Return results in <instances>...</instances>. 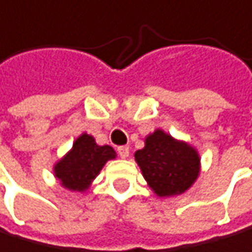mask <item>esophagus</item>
<instances>
[{
	"instance_id": "obj_1",
	"label": "esophagus",
	"mask_w": 252,
	"mask_h": 252,
	"mask_svg": "<svg viewBox=\"0 0 252 252\" xmlns=\"http://www.w3.org/2000/svg\"><path fill=\"white\" fill-rule=\"evenodd\" d=\"M117 152H118V156L122 158H126L129 156V146H118Z\"/></svg>"
}]
</instances>
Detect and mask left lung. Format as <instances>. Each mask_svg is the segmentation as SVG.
I'll return each mask as SVG.
<instances>
[{
    "label": "left lung",
    "mask_w": 252,
    "mask_h": 252,
    "mask_svg": "<svg viewBox=\"0 0 252 252\" xmlns=\"http://www.w3.org/2000/svg\"><path fill=\"white\" fill-rule=\"evenodd\" d=\"M135 161L148 185L160 197L185 192L198 175L200 158L194 148L157 129L135 152Z\"/></svg>",
    "instance_id": "1"
}]
</instances>
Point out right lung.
<instances>
[{
  "label": "right lung",
  "instance_id": "obj_1",
  "mask_svg": "<svg viewBox=\"0 0 252 252\" xmlns=\"http://www.w3.org/2000/svg\"><path fill=\"white\" fill-rule=\"evenodd\" d=\"M111 158H115V151L111 146H98L94 137L83 134L67 156L55 164V175L67 189L84 191Z\"/></svg>",
  "mask_w": 252,
  "mask_h": 252
}]
</instances>
